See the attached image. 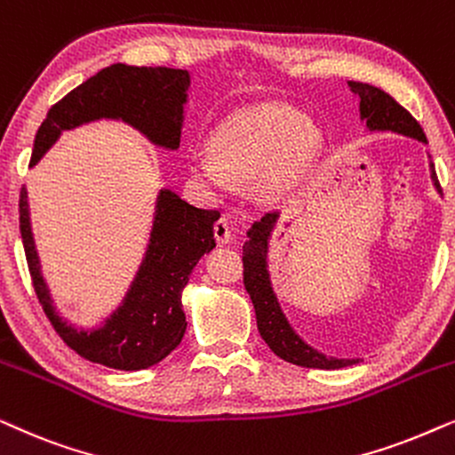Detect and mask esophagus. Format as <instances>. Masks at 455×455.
Returning a JSON list of instances; mask_svg holds the SVG:
<instances>
[{"label":"esophagus","mask_w":455,"mask_h":455,"mask_svg":"<svg viewBox=\"0 0 455 455\" xmlns=\"http://www.w3.org/2000/svg\"><path fill=\"white\" fill-rule=\"evenodd\" d=\"M213 232H215V238L221 242V244H228L229 240H232V232H229V226H228V221L223 220H217L215 221V226H213Z\"/></svg>","instance_id":"obj_1"}]
</instances>
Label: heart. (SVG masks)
<instances>
[{
  "label": "heart",
  "mask_w": 455,
  "mask_h": 455,
  "mask_svg": "<svg viewBox=\"0 0 455 455\" xmlns=\"http://www.w3.org/2000/svg\"><path fill=\"white\" fill-rule=\"evenodd\" d=\"M319 145L308 117L290 105L265 103L235 111L211 134V153L195 151L188 170L211 188H226L229 178L252 180L260 195L290 188Z\"/></svg>",
  "instance_id": "heart-1"
}]
</instances>
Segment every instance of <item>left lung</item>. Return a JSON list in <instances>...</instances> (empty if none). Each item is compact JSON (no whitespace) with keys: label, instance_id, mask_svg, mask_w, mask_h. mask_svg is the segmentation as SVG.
<instances>
[{"label":"left lung","instance_id":"8db88e82","mask_svg":"<svg viewBox=\"0 0 455 455\" xmlns=\"http://www.w3.org/2000/svg\"><path fill=\"white\" fill-rule=\"evenodd\" d=\"M352 92L360 97V117L366 122L369 130H389L403 136L427 142V136L422 132L420 124L414 120L408 109H403L394 97L387 92L371 86L366 83H347ZM431 178L437 188L441 190L435 165L431 164ZM277 211H269L260 217L259 221L252 223L248 229V240L242 246V263H244V288L251 294L257 313V325L260 338L271 347L273 354L283 358L285 363H291L304 369H344V366L356 364L358 360H344V358H329L325 354L316 352L315 347L298 338L290 323L279 308L277 298L273 294L269 273H267V240L273 226L277 221Z\"/></svg>","mask_w":455,"mask_h":455}]
</instances>
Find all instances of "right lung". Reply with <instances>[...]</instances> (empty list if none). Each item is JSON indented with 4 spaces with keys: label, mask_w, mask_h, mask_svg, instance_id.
<instances>
[{
    "label": "right lung",
    "mask_w": 455,
    "mask_h": 455,
    "mask_svg": "<svg viewBox=\"0 0 455 455\" xmlns=\"http://www.w3.org/2000/svg\"><path fill=\"white\" fill-rule=\"evenodd\" d=\"M188 84V72L173 68L126 64L103 68L52 105L36 130L30 165L58 140L61 130L76 128L99 117L124 120L155 145L178 148ZM18 211L33 288L49 323L66 346L91 363L120 371L148 369L176 350L186 331L180 296L198 259L213 251V226L220 220V211L198 209L173 190H161L151 244L139 275L122 307L95 331H78L55 313L39 271L24 188Z\"/></svg>",
    "instance_id": "add662e5"
}]
</instances>
